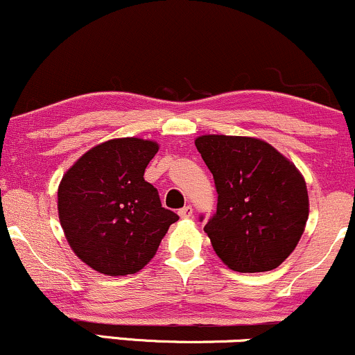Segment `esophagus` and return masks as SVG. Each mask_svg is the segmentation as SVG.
I'll use <instances>...</instances> for the list:
<instances>
[{
  "instance_id": "obj_1",
  "label": "esophagus",
  "mask_w": 355,
  "mask_h": 355,
  "mask_svg": "<svg viewBox=\"0 0 355 355\" xmlns=\"http://www.w3.org/2000/svg\"><path fill=\"white\" fill-rule=\"evenodd\" d=\"M178 215H180L182 218H189V217H191V215H193V209H191L190 205L183 207V209L178 210Z\"/></svg>"
}]
</instances>
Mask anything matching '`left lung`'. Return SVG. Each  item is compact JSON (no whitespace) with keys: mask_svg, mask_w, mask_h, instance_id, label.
Wrapping results in <instances>:
<instances>
[{"mask_svg":"<svg viewBox=\"0 0 355 355\" xmlns=\"http://www.w3.org/2000/svg\"><path fill=\"white\" fill-rule=\"evenodd\" d=\"M195 146L218 195L217 211L203 229L215 254L235 272L279 267L299 243L309 217L302 175L257 138L203 135Z\"/></svg>","mask_w":355,"mask_h":355,"instance_id":"1","label":"left lung"}]
</instances>
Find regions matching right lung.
<instances>
[{
  "label": "right lung",
  "instance_id": "right-lung-1",
  "mask_svg": "<svg viewBox=\"0 0 355 355\" xmlns=\"http://www.w3.org/2000/svg\"><path fill=\"white\" fill-rule=\"evenodd\" d=\"M155 141L116 138L92 148L63 175L60 222L78 259L105 275L141 270L178 215L145 182Z\"/></svg>",
  "mask_w": 355,
  "mask_h": 355
}]
</instances>
